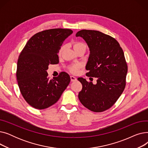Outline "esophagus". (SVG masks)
Here are the masks:
<instances>
[{
	"mask_svg": "<svg viewBox=\"0 0 148 148\" xmlns=\"http://www.w3.org/2000/svg\"><path fill=\"white\" fill-rule=\"evenodd\" d=\"M70 79H71V82H75V81L77 80V79L75 78V77L74 76H73V75L70 76Z\"/></svg>",
	"mask_w": 148,
	"mask_h": 148,
	"instance_id": "esophagus-1",
	"label": "esophagus"
}]
</instances>
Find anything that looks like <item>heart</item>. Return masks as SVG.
I'll return each instance as SVG.
<instances>
[{"instance_id": "obj_1", "label": "heart", "mask_w": 148, "mask_h": 148, "mask_svg": "<svg viewBox=\"0 0 148 148\" xmlns=\"http://www.w3.org/2000/svg\"><path fill=\"white\" fill-rule=\"evenodd\" d=\"M86 47V45H85V44L82 42H75L73 44V48L75 51L77 50L82 47ZM64 49V46H62L59 51V54H60L62 53V52L63 51ZM81 67H82L81 64H74L72 65H70L68 67V69L71 73H72L73 74H76L78 73V71H79V69L81 68Z\"/></svg>"}]
</instances>
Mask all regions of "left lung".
<instances>
[{
    "mask_svg": "<svg viewBox=\"0 0 148 148\" xmlns=\"http://www.w3.org/2000/svg\"><path fill=\"white\" fill-rule=\"evenodd\" d=\"M76 36L83 38L89 48L86 75L97 79L95 84L78 79L82 84L79 99L89 110L104 112L114 105L125 87L128 66L123 50L114 38L99 31L83 29Z\"/></svg>",
    "mask_w": 148,
    "mask_h": 148,
    "instance_id": "8db88e82",
    "label": "left lung"
}]
</instances>
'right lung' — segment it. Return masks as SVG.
<instances>
[{"label":"right lung","instance_id":"obj_1","mask_svg":"<svg viewBox=\"0 0 148 148\" xmlns=\"http://www.w3.org/2000/svg\"><path fill=\"white\" fill-rule=\"evenodd\" d=\"M73 32L60 28L43 30L31 37L20 53L17 80L22 96L32 107L42 110L55 104L69 84L66 73L50 79L47 70L49 64L59 63L60 47Z\"/></svg>","mask_w":148,"mask_h":148}]
</instances>
